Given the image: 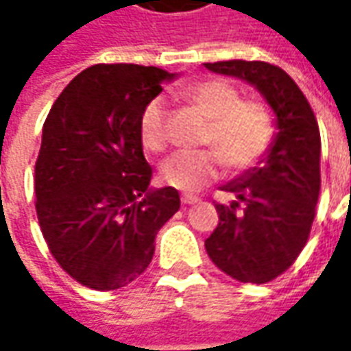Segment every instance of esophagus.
Here are the masks:
<instances>
[{"instance_id": "obj_1", "label": "esophagus", "mask_w": 351, "mask_h": 351, "mask_svg": "<svg viewBox=\"0 0 351 351\" xmlns=\"http://www.w3.org/2000/svg\"><path fill=\"white\" fill-rule=\"evenodd\" d=\"M197 201H199V197H197V195H189V193L182 195L183 205H193V203H197Z\"/></svg>"}]
</instances>
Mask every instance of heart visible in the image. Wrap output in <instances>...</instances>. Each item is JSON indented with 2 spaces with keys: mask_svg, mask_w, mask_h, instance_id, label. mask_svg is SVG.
<instances>
[{
  "mask_svg": "<svg viewBox=\"0 0 351 351\" xmlns=\"http://www.w3.org/2000/svg\"><path fill=\"white\" fill-rule=\"evenodd\" d=\"M183 95L210 119L203 144L207 150L178 152L162 168V182L180 191H199L221 176V166L244 171L256 166L276 141V115L271 107L256 97H242L240 89L223 77H209L185 88ZM141 138L150 152L168 146L166 105L154 97L141 113Z\"/></svg>",
  "mask_w": 351,
  "mask_h": 351,
  "instance_id": "obj_1",
  "label": "heart"
}]
</instances>
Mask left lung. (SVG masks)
<instances>
[{"instance_id": "1", "label": "left lung", "mask_w": 351, "mask_h": 351, "mask_svg": "<svg viewBox=\"0 0 351 351\" xmlns=\"http://www.w3.org/2000/svg\"><path fill=\"white\" fill-rule=\"evenodd\" d=\"M260 89L277 117V136L260 166L224 191L219 224L205 240L213 263L242 283H267L287 271L311 236L320 193V130L313 107L285 70L262 60L205 64Z\"/></svg>"}]
</instances>
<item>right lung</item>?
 <instances>
[{
  "instance_id": "add662e5",
  "label": "right lung",
  "mask_w": 351,
  "mask_h": 351,
  "mask_svg": "<svg viewBox=\"0 0 351 351\" xmlns=\"http://www.w3.org/2000/svg\"><path fill=\"white\" fill-rule=\"evenodd\" d=\"M162 68L95 64L48 111L34 162V209L52 258L77 283L121 289L150 265L154 238L180 209L150 191L141 113L171 80Z\"/></svg>"
}]
</instances>
